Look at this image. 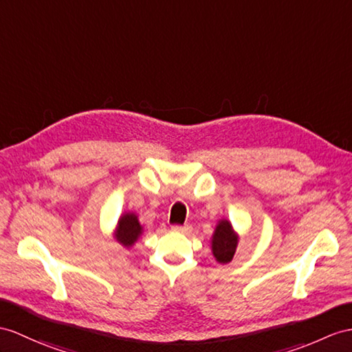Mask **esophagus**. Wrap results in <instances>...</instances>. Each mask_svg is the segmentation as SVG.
Returning <instances> with one entry per match:
<instances>
[{"mask_svg": "<svg viewBox=\"0 0 352 352\" xmlns=\"http://www.w3.org/2000/svg\"><path fill=\"white\" fill-rule=\"evenodd\" d=\"M171 230L176 231V233H188V231H191L190 226H173Z\"/></svg>", "mask_w": 352, "mask_h": 352, "instance_id": "1", "label": "esophagus"}]
</instances>
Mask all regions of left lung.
Instances as JSON below:
<instances>
[{
  "instance_id": "8db88e82",
  "label": "left lung",
  "mask_w": 352,
  "mask_h": 352,
  "mask_svg": "<svg viewBox=\"0 0 352 352\" xmlns=\"http://www.w3.org/2000/svg\"><path fill=\"white\" fill-rule=\"evenodd\" d=\"M239 234L234 230L231 221L222 218L217 222L215 230L210 237V250L212 255L219 264H228L236 254L239 245Z\"/></svg>"
}]
</instances>
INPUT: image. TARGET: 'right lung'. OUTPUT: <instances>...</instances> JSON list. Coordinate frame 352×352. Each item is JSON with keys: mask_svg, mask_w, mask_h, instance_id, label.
Masks as SVG:
<instances>
[{"mask_svg": "<svg viewBox=\"0 0 352 352\" xmlns=\"http://www.w3.org/2000/svg\"><path fill=\"white\" fill-rule=\"evenodd\" d=\"M143 231L144 230L139 221V215L133 210H128L121 213L111 236H113L115 241L121 246H124L125 250H131L137 243V241L142 237Z\"/></svg>", "mask_w": 352, "mask_h": 352, "instance_id": "right-lung-1", "label": "right lung"}]
</instances>
